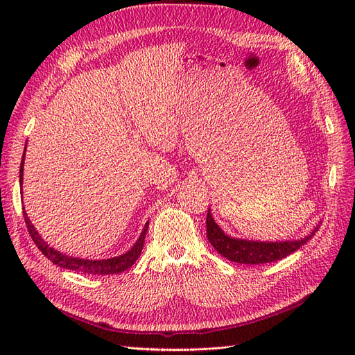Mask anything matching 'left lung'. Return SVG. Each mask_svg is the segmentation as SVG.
Masks as SVG:
<instances>
[{
    "instance_id": "8db88e82",
    "label": "left lung",
    "mask_w": 355,
    "mask_h": 355,
    "mask_svg": "<svg viewBox=\"0 0 355 355\" xmlns=\"http://www.w3.org/2000/svg\"><path fill=\"white\" fill-rule=\"evenodd\" d=\"M207 240L214 247V250L227 257L231 262L259 265L280 261L283 257L292 254L304 244L314 237L318 227L309 232L306 237L300 240H286V241H253L244 239H235L225 234L219 225L214 222L211 211H207Z\"/></svg>"
}]
</instances>
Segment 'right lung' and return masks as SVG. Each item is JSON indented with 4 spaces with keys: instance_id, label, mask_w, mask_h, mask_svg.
Masks as SVG:
<instances>
[{
    "instance_id": "1",
    "label": "right lung",
    "mask_w": 355,
    "mask_h": 355,
    "mask_svg": "<svg viewBox=\"0 0 355 355\" xmlns=\"http://www.w3.org/2000/svg\"><path fill=\"white\" fill-rule=\"evenodd\" d=\"M26 151V148H25ZM25 153L22 157V163H20V170H19V182L20 187L24 184V164H25ZM24 216H25V222H26V228L29 231V235L34 240V243L37 244L38 249L41 250V253L44 254L49 261H51L55 265L65 268V270H71V271H77V272H83V274H92V275H110V274H120L124 272L125 270H128L136 261L137 257L141 256V252L144 249V243H145V235L148 231V225L149 222L145 223V227L141 232V237L137 239V241L133 244V247L128 252L111 257V259H101V261H90V259H80V257H73V256H68L65 253H60L56 249L50 247L44 240L41 239V235L38 234V231L34 228V225L31 223L28 214L25 211L24 207Z\"/></svg>"
}]
</instances>
